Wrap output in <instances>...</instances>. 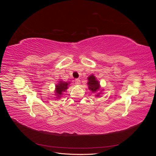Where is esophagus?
<instances>
[{"label":"esophagus","mask_w":156,"mask_h":156,"mask_svg":"<svg viewBox=\"0 0 156 156\" xmlns=\"http://www.w3.org/2000/svg\"><path fill=\"white\" fill-rule=\"evenodd\" d=\"M75 83L76 85H79V84H81V81H80V80L78 79H76L75 80Z\"/></svg>","instance_id":"1"}]
</instances>
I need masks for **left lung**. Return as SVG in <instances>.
Returning a JSON list of instances; mask_svg holds the SVG:
<instances>
[{"mask_svg":"<svg viewBox=\"0 0 156 156\" xmlns=\"http://www.w3.org/2000/svg\"><path fill=\"white\" fill-rule=\"evenodd\" d=\"M88 89L92 93H96V97H100V94H101V92L103 91V89L101 88L100 83L98 81V79L95 77V75H91L88 77Z\"/></svg>","mask_w":156,"mask_h":156,"instance_id":"8db88e82","label":"left lung"}]
</instances>
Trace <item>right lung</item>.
I'll use <instances>...</instances> for the list:
<instances>
[{"label": "right lung", "mask_w": 156, "mask_h": 156, "mask_svg": "<svg viewBox=\"0 0 156 156\" xmlns=\"http://www.w3.org/2000/svg\"><path fill=\"white\" fill-rule=\"evenodd\" d=\"M69 84V82H64L63 81H60L58 83L56 84L55 89V95L56 96L55 98L60 99V98H62L64 92L66 91L68 88Z\"/></svg>", "instance_id": "obj_1"}]
</instances>
